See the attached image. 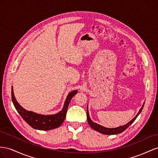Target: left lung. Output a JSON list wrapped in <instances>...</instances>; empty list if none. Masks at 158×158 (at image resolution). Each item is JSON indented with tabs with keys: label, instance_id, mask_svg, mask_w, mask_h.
Listing matches in <instances>:
<instances>
[{
	"label": "left lung",
	"instance_id": "obj_1",
	"mask_svg": "<svg viewBox=\"0 0 158 158\" xmlns=\"http://www.w3.org/2000/svg\"><path fill=\"white\" fill-rule=\"evenodd\" d=\"M144 105V103L143 104L142 108L140 109V110H139L138 113L137 114V115L134 117V118L131 120L130 121L129 123H128L127 124H125L124 126H122V127H117V128H106L102 127L101 125H99L95 123H94L93 122L91 118H90V116H89V111H88V109L87 110V120H88V123L90 125V127H91L93 130H96V131L100 132L101 134H104L106 135H112V134H120L121 132H123V131L127 129L128 127H130V125H131L134 120H136V118L138 117V116L139 114V113L142 112V109Z\"/></svg>",
	"mask_w": 158,
	"mask_h": 158
}]
</instances>
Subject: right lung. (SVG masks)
<instances>
[{
    "label": "right lung",
    "mask_w": 158,
    "mask_h": 158,
    "mask_svg": "<svg viewBox=\"0 0 158 158\" xmlns=\"http://www.w3.org/2000/svg\"><path fill=\"white\" fill-rule=\"evenodd\" d=\"M77 93V90L71 91L67 97L63 109L58 113L52 115H43L28 111L22 107L16 100L12 87V100L16 110L31 127L40 130H49L60 127L65 118L66 113L71 98Z\"/></svg>",
    "instance_id": "right-lung-1"
}]
</instances>
